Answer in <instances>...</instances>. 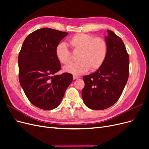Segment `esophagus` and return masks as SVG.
Wrapping results in <instances>:
<instances>
[{"label": "esophagus", "instance_id": "1", "mask_svg": "<svg viewBox=\"0 0 149 149\" xmlns=\"http://www.w3.org/2000/svg\"><path fill=\"white\" fill-rule=\"evenodd\" d=\"M79 77V76H75V75H73V79H78Z\"/></svg>", "mask_w": 149, "mask_h": 149}]
</instances>
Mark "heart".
Segmentation results:
<instances>
[{"instance_id":"obj_1","label":"heart","mask_w":149,"mask_h":149,"mask_svg":"<svg viewBox=\"0 0 149 149\" xmlns=\"http://www.w3.org/2000/svg\"><path fill=\"white\" fill-rule=\"evenodd\" d=\"M68 43L74 52H79V62L65 66L63 71L66 73L80 75L89 70L94 71L100 68L106 59L107 43L102 38H93L90 35L79 33L71 37ZM55 55L61 63L69 65L72 61L71 53L63 43L56 46Z\"/></svg>"}]
</instances>
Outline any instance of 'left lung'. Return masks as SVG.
I'll list each match as a JSON object with an SVG mask.
<instances>
[{
    "label": "left lung",
    "instance_id": "obj_1",
    "mask_svg": "<svg viewBox=\"0 0 149 149\" xmlns=\"http://www.w3.org/2000/svg\"><path fill=\"white\" fill-rule=\"evenodd\" d=\"M107 55L102 66L94 73L83 77L82 97L85 105L102 110L118 101L129 78V56L122 39L107 30Z\"/></svg>",
    "mask_w": 149,
    "mask_h": 149
}]
</instances>
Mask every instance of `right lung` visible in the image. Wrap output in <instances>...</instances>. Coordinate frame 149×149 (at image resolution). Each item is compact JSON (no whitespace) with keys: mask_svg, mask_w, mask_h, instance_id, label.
<instances>
[{"mask_svg":"<svg viewBox=\"0 0 149 149\" xmlns=\"http://www.w3.org/2000/svg\"><path fill=\"white\" fill-rule=\"evenodd\" d=\"M68 34L43 28L29 34L22 44L18 58L19 82L30 102L40 109L59 106L73 81L68 73L56 75L61 66L55 49Z\"/></svg>","mask_w":149,"mask_h":149,"instance_id":"right-lung-1","label":"right lung"}]
</instances>
